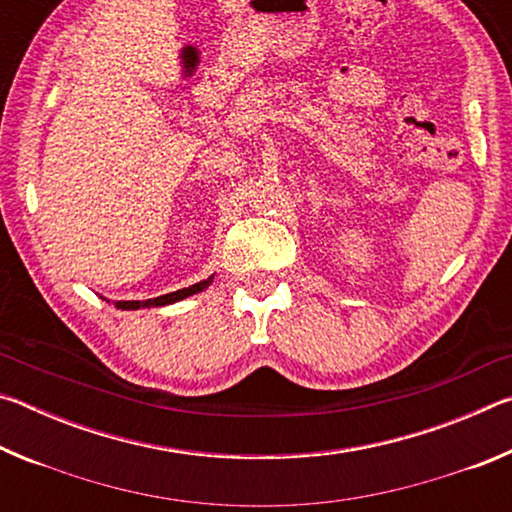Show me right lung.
Wrapping results in <instances>:
<instances>
[{
    "label": "right lung",
    "instance_id": "add662e5",
    "mask_svg": "<svg viewBox=\"0 0 512 512\" xmlns=\"http://www.w3.org/2000/svg\"><path fill=\"white\" fill-rule=\"evenodd\" d=\"M212 280H214V275L207 277V280H201V282L192 284V287H187V289H178V291L164 293V296L151 298V300H117L115 307H117V309H144V307H164V305H173V302L185 300V298H189V296H194V293H201L203 289L210 287Z\"/></svg>",
    "mask_w": 512,
    "mask_h": 512
}]
</instances>
